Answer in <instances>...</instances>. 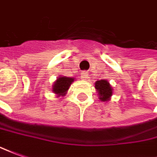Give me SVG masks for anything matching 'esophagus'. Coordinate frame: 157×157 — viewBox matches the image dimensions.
I'll use <instances>...</instances> for the list:
<instances>
[{
	"label": "esophagus",
	"mask_w": 157,
	"mask_h": 157,
	"mask_svg": "<svg viewBox=\"0 0 157 157\" xmlns=\"http://www.w3.org/2000/svg\"><path fill=\"white\" fill-rule=\"evenodd\" d=\"M88 72L86 71H82V74H81V78L83 79V80H86V79L88 78Z\"/></svg>",
	"instance_id": "34e87169"
}]
</instances>
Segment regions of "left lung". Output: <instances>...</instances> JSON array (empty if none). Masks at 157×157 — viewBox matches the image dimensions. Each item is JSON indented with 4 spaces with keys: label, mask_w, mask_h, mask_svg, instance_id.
Returning <instances> with one entry per match:
<instances>
[{
    "label": "left lung",
    "mask_w": 157,
    "mask_h": 157,
    "mask_svg": "<svg viewBox=\"0 0 157 157\" xmlns=\"http://www.w3.org/2000/svg\"><path fill=\"white\" fill-rule=\"evenodd\" d=\"M95 88L97 89L99 99L101 101L109 100V98L112 95V88L109 83L106 80H100L95 82Z\"/></svg>",
    "instance_id": "8db88e82"
}]
</instances>
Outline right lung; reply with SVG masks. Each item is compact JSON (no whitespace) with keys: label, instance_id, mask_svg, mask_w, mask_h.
Here are the masks:
<instances>
[{"label":"right lung","instance_id":"obj_1","mask_svg":"<svg viewBox=\"0 0 157 157\" xmlns=\"http://www.w3.org/2000/svg\"><path fill=\"white\" fill-rule=\"evenodd\" d=\"M72 82H74V78L61 76L53 84L52 91L54 92V94H58V96H60V95L63 96L67 92V90L69 89Z\"/></svg>","mask_w":157,"mask_h":157}]
</instances>
